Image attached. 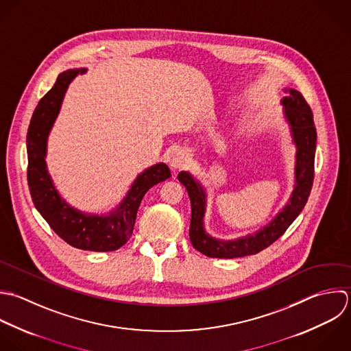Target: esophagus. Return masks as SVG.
I'll use <instances>...</instances> for the list:
<instances>
[{"label": "esophagus", "instance_id": "1", "mask_svg": "<svg viewBox=\"0 0 351 351\" xmlns=\"http://www.w3.org/2000/svg\"><path fill=\"white\" fill-rule=\"evenodd\" d=\"M189 161V154L182 149H173L169 157V165L172 168H183Z\"/></svg>", "mask_w": 351, "mask_h": 351}]
</instances>
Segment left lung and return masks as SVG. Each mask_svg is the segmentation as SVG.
<instances>
[{"mask_svg": "<svg viewBox=\"0 0 351 351\" xmlns=\"http://www.w3.org/2000/svg\"><path fill=\"white\" fill-rule=\"evenodd\" d=\"M289 97L282 99L285 116L291 127L293 141L297 146L295 164V189L283 210L264 228L253 235H246L235 241H220L206 234L204 228V215L206 194L204 187L189 172L182 171L178 175L179 182L186 187L191 202L190 241L193 246L213 258H238L257 254L278 241L298 215L305 208L315 179V152H316V127L313 113L304 95L289 90Z\"/></svg>", "mask_w": 351, "mask_h": 351, "instance_id": "obj_1", "label": "left lung"}]
</instances>
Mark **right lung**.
<instances>
[{
    "label": "right lung",
    "instance_id": "obj_1",
    "mask_svg": "<svg viewBox=\"0 0 351 351\" xmlns=\"http://www.w3.org/2000/svg\"><path fill=\"white\" fill-rule=\"evenodd\" d=\"M86 69H68L58 75L54 86L40 98L27 134V180L36 210L50 228L68 245L88 252H113L131 238L136 212L149 189L171 176L167 164L158 162L134 180L120 205L109 215H88L69 206L57 193L46 168L47 136L60 112L64 94L77 73Z\"/></svg>",
    "mask_w": 351,
    "mask_h": 351
}]
</instances>
